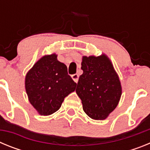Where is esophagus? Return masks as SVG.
<instances>
[{"instance_id":"1","label":"esophagus","mask_w":150,"mask_h":150,"mask_svg":"<svg viewBox=\"0 0 150 150\" xmlns=\"http://www.w3.org/2000/svg\"><path fill=\"white\" fill-rule=\"evenodd\" d=\"M71 77H72V79H74V81L75 83H77L78 79H79V75L78 74H73V75H71Z\"/></svg>"}]
</instances>
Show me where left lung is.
Listing matches in <instances>:
<instances>
[{"label":"left lung","mask_w":150,"mask_h":150,"mask_svg":"<svg viewBox=\"0 0 150 150\" xmlns=\"http://www.w3.org/2000/svg\"><path fill=\"white\" fill-rule=\"evenodd\" d=\"M76 92L82 100L84 112L95 120H104L117 107L122 86L110 59L99 56H83Z\"/></svg>","instance_id":"left-lung-1"}]
</instances>
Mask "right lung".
Instances as JSON below:
<instances>
[{"label":"right lung","mask_w":150,"mask_h":150,"mask_svg":"<svg viewBox=\"0 0 150 150\" xmlns=\"http://www.w3.org/2000/svg\"><path fill=\"white\" fill-rule=\"evenodd\" d=\"M29 102L41 116H49L62 106L65 97L75 91L76 83L55 53L43 55L28 71L25 80Z\"/></svg>","instance_id":"add662e5"}]
</instances>
